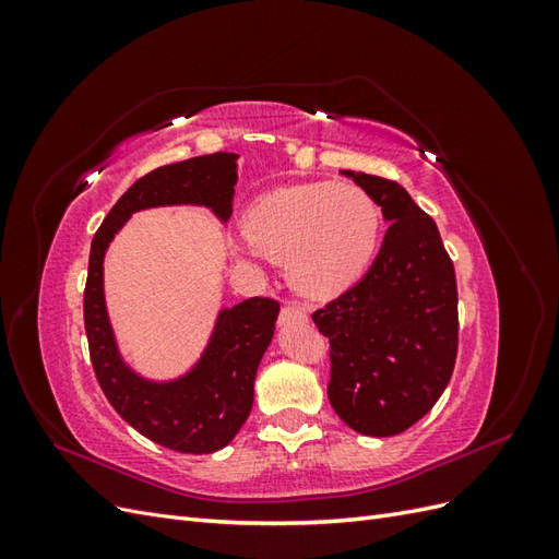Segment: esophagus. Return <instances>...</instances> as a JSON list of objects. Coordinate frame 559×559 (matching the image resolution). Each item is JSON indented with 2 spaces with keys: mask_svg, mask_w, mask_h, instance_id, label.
<instances>
[{
  "mask_svg": "<svg viewBox=\"0 0 559 559\" xmlns=\"http://www.w3.org/2000/svg\"><path fill=\"white\" fill-rule=\"evenodd\" d=\"M282 324H289V321H308V310L298 306V302H286L280 314Z\"/></svg>",
  "mask_w": 559,
  "mask_h": 559,
  "instance_id": "1",
  "label": "esophagus"
}]
</instances>
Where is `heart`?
Wrapping results in <instances>:
<instances>
[{
    "instance_id": "1",
    "label": "heart",
    "mask_w": 559,
    "mask_h": 559,
    "mask_svg": "<svg viewBox=\"0 0 559 559\" xmlns=\"http://www.w3.org/2000/svg\"><path fill=\"white\" fill-rule=\"evenodd\" d=\"M245 235L261 257L289 263L298 292H343L373 261L380 210L361 186L314 181L261 195L245 214Z\"/></svg>"
}]
</instances>
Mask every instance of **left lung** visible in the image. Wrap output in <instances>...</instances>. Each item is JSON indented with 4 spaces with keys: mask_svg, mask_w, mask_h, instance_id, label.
Here are the masks:
<instances>
[{
    "mask_svg": "<svg viewBox=\"0 0 559 559\" xmlns=\"http://www.w3.org/2000/svg\"><path fill=\"white\" fill-rule=\"evenodd\" d=\"M389 222L373 265L312 314L329 337V401L364 436H396L441 399L456 359V280L436 222L401 183L349 173Z\"/></svg>",
    "mask_w": 559,
    "mask_h": 559,
    "instance_id": "8db88e82",
    "label": "left lung"
}]
</instances>
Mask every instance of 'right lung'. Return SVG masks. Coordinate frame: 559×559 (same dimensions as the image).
I'll return each mask as SVG.
<instances>
[{
    "instance_id": "add662e5",
    "label": "right lung",
    "mask_w": 559,
    "mask_h": 559,
    "mask_svg": "<svg viewBox=\"0 0 559 559\" xmlns=\"http://www.w3.org/2000/svg\"><path fill=\"white\" fill-rule=\"evenodd\" d=\"M235 183L238 154L218 151L163 165L118 198L91 245L83 321L95 378L130 427L175 452L210 454L226 448L240 431L251 413L253 380L273 341L280 302L257 296L222 310L205 352L189 373L154 382L134 373L118 352L105 302V253L114 235L140 210L202 205L228 222Z\"/></svg>"
}]
</instances>
